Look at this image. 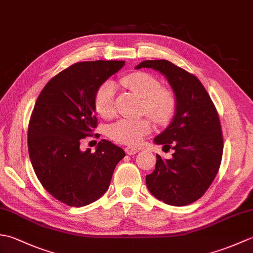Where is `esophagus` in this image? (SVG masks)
Wrapping results in <instances>:
<instances>
[{
	"instance_id": "1",
	"label": "esophagus",
	"mask_w": 253,
	"mask_h": 253,
	"mask_svg": "<svg viewBox=\"0 0 253 253\" xmlns=\"http://www.w3.org/2000/svg\"><path fill=\"white\" fill-rule=\"evenodd\" d=\"M138 151H139V150H138L137 148H133V147H126V148H125V152H126L128 155L136 154Z\"/></svg>"
}]
</instances>
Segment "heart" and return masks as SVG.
<instances>
[{"instance_id":"b5f03b06","label":"heart","mask_w":253,"mask_h":253,"mask_svg":"<svg viewBox=\"0 0 253 253\" xmlns=\"http://www.w3.org/2000/svg\"><path fill=\"white\" fill-rule=\"evenodd\" d=\"M126 88L131 90L142 99V113L158 124L168 123L173 116L176 99L169 89L161 87V83L147 73L136 72L128 74L121 79ZM116 85L106 80L98 88L94 95V109L101 116L110 117L115 110ZM151 130V124L146 117L122 118L110 127V137L116 142L135 146Z\"/></svg>"}]
</instances>
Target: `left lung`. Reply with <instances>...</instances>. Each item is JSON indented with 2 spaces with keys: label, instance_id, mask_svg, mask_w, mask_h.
Returning <instances> with one entry per match:
<instances>
[{
  "label": "left lung",
  "instance_id": "1",
  "mask_svg": "<svg viewBox=\"0 0 253 253\" xmlns=\"http://www.w3.org/2000/svg\"><path fill=\"white\" fill-rule=\"evenodd\" d=\"M168 79L176 99L175 115L154 143L174 150L173 158L157 154V164L146 176L149 191L166 204L187 206L201 198L215 178L223 155V136L217 111L195 75L166 60L143 61Z\"/></svg>",
  "mask_w": 253,
  "mask_h": 253
}]
</instances>
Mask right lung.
<instances>
[{
  "mask_svg": "<svg viewBox=\"0 0 253 253\" xmlns=\"http://www.w3.org/2000/svg\"><path fill=\"white\" fill-rule=\"evenodd\" d=\"M125 65L124 61L76 63L45 84L28 126V151L44 189L69 207H84L109 189L117 163L125 157L105 139L94 153L79 149L96 127V90Z\"/></svg>",
  "mask_w": 253,
  "mask_h": 253,
  "instance_id": "right-lung-1",
  "label": "right lung"
}]
</instances>
